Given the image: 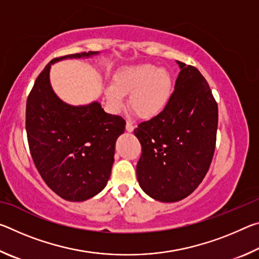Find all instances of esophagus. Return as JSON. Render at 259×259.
<instances>
[{"label": "esophagus", "instance_id": "obj_1", "mask_svg": "<svg viewBox=\"0 0 259 259\" xmlns=\"http://www.w3.org/2000/svg\"><path fill=\"white\" fill-rule=\"evenodd\" d=\"M135 129V125L134 123H131L130 121H126V124H125V130L128 131V133H133Z\"/></svg>", "mask_w": 259, "mask_h": 259}]
</instances>
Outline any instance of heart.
I'll return each mask as SVG.
<instances>
[{
	"label": "heart",
	"mask_w": 259,
	"mask_h": 259,
	"mask_svg": "<svg viewBox=\"0 0 259 259\" xmlns=\"http://www.w3.org/2000/svg\"><path fill=\"white\" fill-rule=\"evenodd\" d=\"M172 77L164 68L151 64L122 69L113 78L105 96L113 111H119L129 96V106L140 119L150 120L163 111L171 97Z\"/></svg>",
	"instance_id": "obj_1"
}]
</instances>
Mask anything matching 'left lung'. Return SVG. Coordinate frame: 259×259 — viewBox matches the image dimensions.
Here are the masks:
<instances>
[{"mask_svg":"<svg viewBox=\"0 0 259 259\" xmlns=\"http://www.w3.org/2000/svg\"><path fill=\"white\" fill-rule=\"evenodd\" d=\"M177 64L181 72L166 106L134 131L142 145L138 183L161 202L181 201L200 185L216 146L218 106L208 82L198 68Z\"/></svg>","mask_w":259,"mask_h":259,"instance_id":"1","label":"left lung"}]
</instances>
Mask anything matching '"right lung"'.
Listing matches in <instances>:
<instances>
[{
	"instance_id": "add662e5",
	"label": "right lung",
	"mask_w": 259,
	"mask_h": 259,
	"mask_svg": "<svg viewBox=\"0 0 259 259\" xmlns=\"http://www.w3.org/2000/svg\"><path fill=\"white\" fill-rule=\"evenodd\" d=\"M98 54L52 59L37 76L26 104V133L34 164L56 194L73 202L93 198L106 186L125 121L107 114L98 102L82 106L64 103L50 84V68L59 60Z\"/></svg>"
}]
</instances>
